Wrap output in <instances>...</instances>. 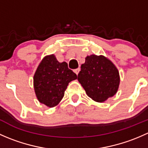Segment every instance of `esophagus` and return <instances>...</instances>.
I'll return each instance as SVG.
<instances>
[{
	"mask_svg": "<svg viewBox=\"0 0 148 148\" xmlns=\"http://www.w3.org/2000/svg\"><path fill=\"white\" fill-rule=\"evenodd\" d=\"M79 71H80V69L78 68V69H74V71L76 73V74H77V75H78V74H79Z\"/></svg>",
	"mask_w": 148,
	"mask_h": 148,
	"instance_id": "obj_1",
	"label": "esophagus"
}]
</instances>
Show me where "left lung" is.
I'll list each match as a JSON object with an SVG mask.
<instances>
[{"mask_svg":"<svg viewBox=\"0 0 148 148\" xmlns=\"http://www.w3.org/2000/svg\"><path fill=\"white\" fill-rule=\"evenodd\" d=\"M77 79L86 95L97 102H103L114 96L120 82L115 65L105 56L95 54L85 58Z\"/></svg>","mask_w":148,"mask_h":148,"instance_id":"left-lung-1","label":"left lung"}]
</instances>
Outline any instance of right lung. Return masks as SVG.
Wrapping results in <instances>:
<instances>
[{"label": "right lung", "mask_w": 148, "mask_h": 148, "mask_svg": "<svg viewBox=\"0 0 148 148\" xmlns=\"http://www.w3.org/2000/svg\"><path fill=\"white\" fill-rule=\"evenodd\" d=\"M77 78V74L68 68L66 62L60 63L53 54L46 56L34 76L37 99L47 107H55L64 96L69 83Z\"/></svg>", "instance_id": "right-lung-1"}]
</instances>
